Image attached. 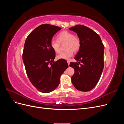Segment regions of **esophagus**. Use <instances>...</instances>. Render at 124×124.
Returning <instances> with one entry per match:
<instances>
[{
  "label": "esophagus",
  "instance_id": "1",
  "mask_svg": "<svg viewBox=\"0 0 124 124\" xmlns=\"http://www.w3.org/2000/svg\"><path fill=\"white\" fill-rule=\"evenodd\" d=\"M67 63H68V65H69V64H70V61H67Z\"/></svg>",
  "mask_w": 124,
  "mask_h": 124
}]
</instances>
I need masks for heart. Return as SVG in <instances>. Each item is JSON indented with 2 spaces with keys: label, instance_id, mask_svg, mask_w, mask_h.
I'll return each mask as SVG.
<instances>
[{
  "label": "heart",
  "instance_id": "obj_1",
  "mask_svg": "<svg viewBox=\"0 0 124 124\" xmlns=\"http://www.w3.org/2000/svg\"><path fill=\"white\" fill-rule=\"evenodd\" d=\"M66 43L65 50L57 56L58 59L68 60L73 55V52H77L80 49L81 42L78 37L74 36L73 33L68 31H62L57 36V39H52L51 41V46L55 53H59L61 44Z\"/></svg>",
  "mask_w": 124,
  "mask_h": 124
}]
</instances>
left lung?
<instances>
[{"label":"left lung","mask_w":124,"mask_h":124,"mask_svg":"<svg viewBox=\"0 0 124 124\" xmlns=\"http://www.w3.org/2000/svg\"><path fill=\"white\" fill-rule=\"evenodd\" d=\"M69 30L76 32L80 40V49L74 59L82 62L80 66L77 62H70L69 66L74 69L71 82L78 91L88 92L95 87L102 74L104 46L100 36L85 26L77 25Z\"/></svg>","instance_id":"1"}]
</instances>
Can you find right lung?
I'll return each mask as SVG.
<instances>
[{
	"label": "right lung",
	"instance_id": "right-lung-1",
	"mask_svg": "<svg viewBox=\"0 0 124 124\" xmlns=\"http://www.w3.org/2000/svg\"><path fill=\"white\" fill-rule=\"evenodd\" d=\"M61 29L52 25H41L29 33L25 42L23 61L26 73L32 84L43 93L57 87L61 75L68 67L65 60L54 61L55 52L51 46L53 36Z\"/></svg>",
	"mask_w": 124,
	"mask_h": 124
}]
</instances>
